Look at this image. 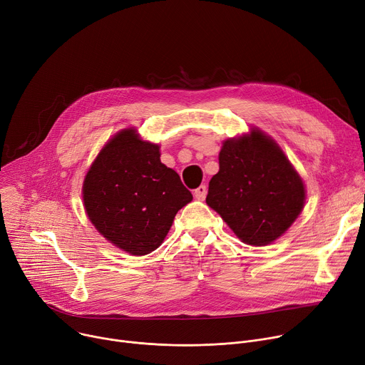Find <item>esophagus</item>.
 Returning a JSON list of instances; mask_svg holds the SVG:
<instances>
[{
	"label": "esophagus",
	"instance_id": "esophagus-1",
	"mask_svg": "<svg viewBox=\"0 0 365 365\" xmlns=\"http://www.w3.org/2000/svg\"><path fill=\"white\" fill-rule=\"evenodd\" d=\"M193 195H195V197H196L197 201H204L205 196H207V186H205V185H201L200 187H196L195 192H193Z\"/></svg>",
	"mask_w": 365,
	"mask_h": 365
}]
</instances>
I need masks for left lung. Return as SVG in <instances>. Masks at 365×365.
<instances>
[{"mask_svg":"<svg viewBox=\"0 0 365 365\" xmlns=\"http://www.w3.org/2000/svg\"><path fill=\"white\" fill-rule=\"evenodd\" d=\"M220 170L210 180L207 204L246 245L281 237L304 208L303 179L281 147L257 128L222 143Z\"/></svg>","mask_w":365,"mask_h":365,"instance_id":"8db88e82","label":"left lung"}]
</instances>
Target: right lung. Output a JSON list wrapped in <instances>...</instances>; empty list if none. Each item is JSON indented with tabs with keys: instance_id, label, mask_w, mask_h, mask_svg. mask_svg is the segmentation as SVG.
I'll return each mask as SVG.
<instances>
[{
	"instance_id": "right-lung-1",
	"label": "right lung",
	"mask_w": 365,
	"mask_h": 365,
	"mask_svg": "<svg viewBox=\"0 0 365 365\" xmlns=\"http://www.w3.org/2000/svg\"><path fill=\"white\" fill-rule=\"evenodd\" d=\"M83 201L98 233L123 252L143 256L163 243L192 193L160 161V147L128 128L93 161L83 183Z\"/></svg>"
}]
</instances>
